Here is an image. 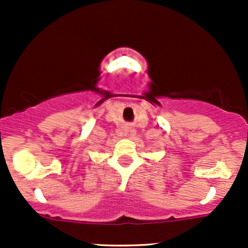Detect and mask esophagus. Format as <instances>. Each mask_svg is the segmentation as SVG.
Returning <instances> with one entry per match:
<instances>
[{
  "instance_id": "1",
  "label": "esophagus",
  "mask_w": 248,
  "mask_h": 248,
  "mask_svg": "<svg viewBox=\"0 0 248 248\" xmlns=\"http://www.w3.org/2000/svg\"><path fill=\"white\" fill-rule=\"evenodd\" d=\"M124 132H126V134H128L129 132H131V128H126L124 129Z\"/></svg>"
}]
</instances>
